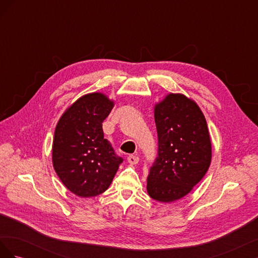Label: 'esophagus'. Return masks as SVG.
Returning <instances> with one entry per match:
<instances>
[{
	"mask_svg": "<svg viewBox=\"0 0 258 258\" xmlns=\"http://www.w3.org/2000/svg\"><path fill=\"white\" fill-rule=\"evenodd\" d=\"M127 160H128L130 165H137V163L139 162V157H138V156H135V155H130V156H128Z\"/></svg>",
	"mask_w": 258,
	"mask_h": 258,
	"instance_id": "1",
	"label": "esophagus"
}]
</instances>
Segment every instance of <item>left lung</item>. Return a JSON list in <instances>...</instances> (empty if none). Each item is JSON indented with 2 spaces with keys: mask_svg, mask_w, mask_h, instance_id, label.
I'll use <instances>...</instances> for the list:
<instances>
[{
  "mask_svg": "<svg viewBox=\"0 0 258 258\" xmlns=\"http://www.w3.org/2000/svg\"><path fill=\"white\" fill-rule=\"evenodd\" d=\"M158 157L147 177V192L156 201H176L190 192L207 173L212 144L206 117L183 93H168L154 107Z\"/></svg>",
  "mask_w": 258,
  "mask_h": 258,
  "instance_id": "obj_1",
  "label": "left lung"
}]
</instances>
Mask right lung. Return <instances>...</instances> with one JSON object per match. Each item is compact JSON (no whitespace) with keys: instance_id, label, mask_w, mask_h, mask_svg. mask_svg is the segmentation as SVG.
I'll list each match as a JSON object with an SVG mask.
<instances>
[{"instance_id":"obj_1","label":"right lung","mask_w":258,"mask_h":258,"mask_svg":"<svg viewBox=\"0 0 258 258\" xmlns=\"http://www.w3.org/2000/svg\"><path fill=\"white\" fill-rule=\"evenodd\" d=\"M102 92L87 93L62 114L54 130L52 166L60 181L83 198L104 192L122 162L104 139L103 120L114 107Z\"/></svg>"}]
</instances>
